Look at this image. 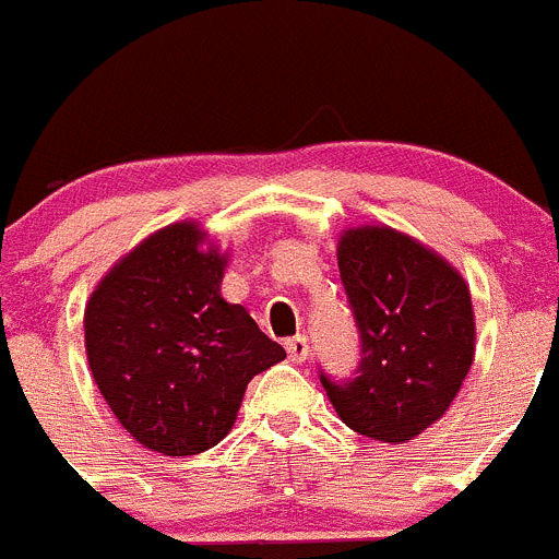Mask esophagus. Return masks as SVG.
<instances>
[{
	"label": "esophagus",
	"mask_w": 559,
	"mask_h": 559,
	"mask_svg": "<svg viewBox=\"0 0 559 559\" xmlns=\"http://www.w3.org/2000/svg\"><path fill=\"white\" fill-rule=\"evenodd\" d=\"M284 347H286V356H289V361H295V364L306 361V356H309V342H306V336L286 338Z\"/></svg>",
	"instance_id": "obj_1"
}]
</instances>
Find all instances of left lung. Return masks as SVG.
Here are the masks:
<instances>
[{"instance_id":"obj_1","label":"left lung","mask_w":559,"mask_h":559,"mask_svg":"<svg viewBox=\"0 0 559 559\" xmlns=\"http://www.w3.org/2000/svg\"><path fill=\"white\" fill-rule=\"evenodd\" d=\"M338 275L358 328L350 378L320 383L347 427L374 441H411L441 419L474 361L468 286L450 264L391 228L338 242Z\"/></svg>"}]
</instances>
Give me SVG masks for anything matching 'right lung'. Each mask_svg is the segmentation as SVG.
Segmentation results:
<instances>
[{"label": "right lung", "mask_w": 559, "mask_h": 559, "mask_svg": "<svg viewBox=\"0 0 559 559\" xmlns=\"http://www.w3.org/2000/svg\"><path fill=\"white\" fill-rule=\"evenodd\" d=\"M176 223L115 264L85 309L98 391L140 444L198 455L226 438L250 380L286 353L221 297L226 259Z\"/></svg>", "instance_id": "obj_1"}]
</instances>
